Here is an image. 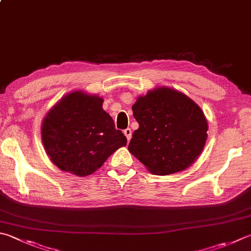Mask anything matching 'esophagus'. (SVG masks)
<instances>
[{"mask_svg": "<svg viewBox=\"0 0 251 251\" xmlns=\"http://www.w3.org/2000/svg\"><path fill=\"white\" fill-rule=\"evenodd\" d=\"M124 133H125V135H126V140H127V141H130V140H131V138H132V131H131L130 127H126V130H124Z\"/></svg>", "mask_w": 251, "mask_h": 251, "instance_id": "34e87169", "label": "esophagus"}]
</instances>
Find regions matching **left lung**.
I'll use <instances>...</instances> for the list:
<instances>
[{"mask_svg":"<svg viewBox=\"0 0 251 251\" xmlns=\"http://www.w3.org/2000/svg\"><path fill=\"white\" fill-rule=\"evenodd\" d=\"M139 129L127 150L151 173L169 175L188 168L204 148L207 122L200 107L184 94L163 87L132 106Z\"/></svg>","mask_w":251,"mask_h":251,"instance_id":"8db88e82","label":"left lung"}]
</instances>
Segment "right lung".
<instances>
[{"label":"right lung","instance_id":"1","mask_svg":"<svg viewBox=\"0 0 251 251\" xmlns=\"http://www.w3.org/2000/svg\"><path fill=\"white\" fill-rule=\"evenodd\" d=\"M102 98L71 93L49 111L41 138L52 163L76 176H87L109 156L126 145L112 118L102 109Z\"/></svg>","mask_w":251,"mask_h":251}]
</instances>
